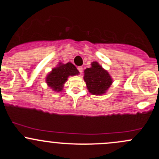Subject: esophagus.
<instances>
[{"label":"esophagus","instance_id":"1","mask_svg":"<svg viewBox=\"0 0 159 159\" xmlns=\"http://www.w3.org/2000/svg\"><path fill=\"white\" fill-rule=\"evenodd\" d=\"M78 71L80 72V73H82V71H83V68L82 67H78Z\"/></svg>","mask_w":159,"mask_h":159}]
</instances>
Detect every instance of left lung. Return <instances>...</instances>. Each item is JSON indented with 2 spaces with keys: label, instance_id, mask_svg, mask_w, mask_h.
I'll return each instance as SVG.
<instances>
[{
  "label": "left lung",
  "instance_id": "1",
  "mask_svg": "<svg viewBox=\"0 0 159 159\" xmlns=\"http://www.w3.org/2000/svg\"><path fill=\"white\" fill-rule=\"evenodd\" d=\"M84 80L89 92L93 94H102L105 93L112 83L108 71L104 70L98 62H93L91 68L84 70Z\"/></svg>",
  "mask_w": 159,
  "mask_h": 159
}]
</instances>
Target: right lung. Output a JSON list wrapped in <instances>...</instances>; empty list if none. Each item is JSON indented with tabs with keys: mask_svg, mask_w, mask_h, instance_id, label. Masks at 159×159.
<instances>
[{
	"mask_svg": "<svg viewBox=\"0 0 159 159\" xmlns=\"http://www.w3.org/2000/svg\"><path fill=\"white\" fill-rule=\"evenodd\" d=\"M79 73L74 65L68 63L62 65L59 64V66L54 68L46 78L48 84L54 91H61L63 88L64 84L68 79V76L78 75Z\"/></svg>",
	"mask_w": 159,
	"mask_h": 159,
	"instance_id": "1",
	"label": "right lung"
}]
</instances>
